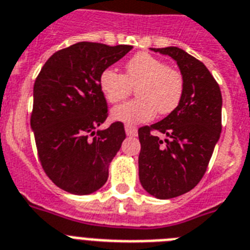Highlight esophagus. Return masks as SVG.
I'll use <instances>...</instances> for the list:
<instances>
[{
    "label": "esophagus",
    "mask_w": 250,
    "mask_h": 250,
    "mask_svg": "<svg viewBox=\"0 0 250 250\" xmlns=\"http://www.w3.org/2000/svg\"><path fill=\"white\" fill-rule=\"evenodd\" d=\"M125 133H127V136H136V135H137V128H136L135 125H125Z\"/></svg>",
    "instance_id": "34e87169"
}]
</instances>
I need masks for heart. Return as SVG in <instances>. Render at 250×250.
Here are the masks:
<instances>
[{"instance_id":"obj_1","label":"heart","mask_w":250,"mask_h":250,"mask_svg":"<svg viewBox=\"0 0 250 250\" xmlns=\"http://www.w3.org/2000/svg\"><path fill=\"white\" fill-rule=\"evenodd\" d=\"M99 87L109 103H118L136 87V99L115 106L113 119L123 123H143L159 114H169L184 95V77L178 69L147 52H139L125 62V74L111 68L99 77Z\"/></svg>"}]
</instances>
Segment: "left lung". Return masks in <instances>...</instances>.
<instances>
[{
	"label": "left lung",
	"mask_w": 250,
	"mask_h": 250,
	"mask_svg": "<svg viewBox=\"0 0 250 250\" xmlns=\"http://www.w3.org/2000/svg\"><path fill=\"white\" fill-rule=\"evenodd\" d=\"M150 50L171 56L184 77L178 106L160 122L139 129L140 182L150 195L171 199L192 190L206 173L222 129V95L207 66L186 51Z\"/></svg>",
	"instance_id": "8db88e82"
}]
</instances>
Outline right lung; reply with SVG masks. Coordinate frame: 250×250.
<instances>
[{"mask_svg": "<svg viewBox=\"0 0 250 250\" xmlns=\"http://www.w3.org/2000/svg\"><path fill=\"white\" fill-rule=\"evenodd\" d=\"M131 50L78 42L55 52L34 82L30 128L43 171L64 191L88 195L107 181L125 132L122 122L96 131L107 118L99 77Z\"/></svg>", "mask_w": 250, "mask_h": 250, "instance_id": "1", "label": "right lung"}]
</instances>
